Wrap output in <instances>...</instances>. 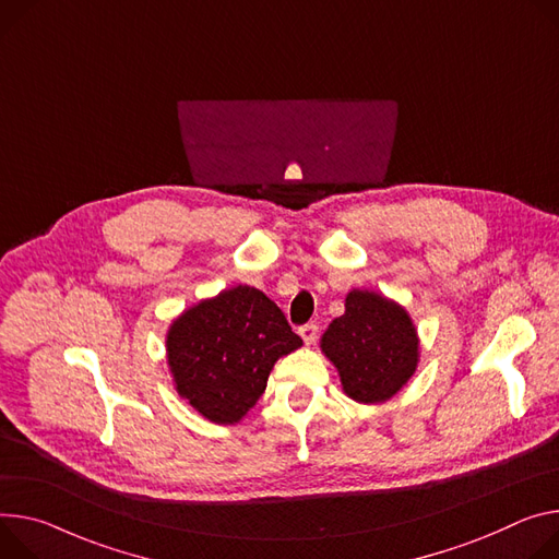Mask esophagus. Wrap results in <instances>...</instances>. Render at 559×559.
Masks as SVG:
<instances>
[{"instance_id":"obj_1","label":"esophagus","mask_w":559,"mask_h":559,"mask_svg":"<svg viewBox=\"0 0 559 559\" xmlns=\"http://www.w3.org/2000/svg\"><path fill=\"white\" fill-rule=\"evenodd\" d=\"M298 334L302 341H306V345H314V341L319 336V325H314V323L302 325V328H298Z\"/></svg>"}]
</instances>
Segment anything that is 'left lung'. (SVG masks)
I'll use <instances>...</instances> for the list:
<instances>
[{
	"label": "left lung",
	"mask_w": 559,
	"mask_h": 559,
	"mask_svg": "<svg viewBox=\"0 0 559 559\" xmlns=\"http://www.w3.org/2000/svg\"><path fill=\"white\" fill-rule=\"evenodd\" d=\"M321 352L336 368L343 392L366 405L396 396L421 357L411 312L372 289L347 292L345 314L323 332Z\"/></svg>",
	"instance_id": "8db88e82"
}]
</instances>
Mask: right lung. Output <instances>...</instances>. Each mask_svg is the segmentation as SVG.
Instances as JSON below:
<instances>
[{"instance_id": "right-lung-1", "label": "right lung", "mask_w": 559, "mask_h": 559, "mask_svg": "<svg viewBox=\"0 0 559 559\" xmlns=\"http://www.w3.org/2000/svg\"><path fill=\"white\" fill-rule=\"evenodd\" d=\"M302 345L261 289L236 285L182 310L167 330V366L187 405L234 426L257 405L281 357Z\"/></svg>"}]
</instances>
